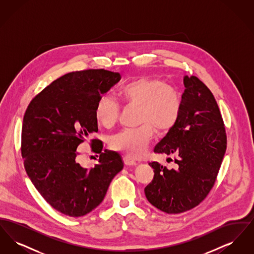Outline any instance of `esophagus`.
I'll use <instances>...</instances> for the list:
<instances>
[{
	"label": "esophagus",
	"mask_w": 254,
	"mask_h": 254,
	"mask_svg": "<svg viewBox=\"0 0 254 254\" xmlns=\"http://www.w3.org/2000/svg\"><path fill=\"white\" fill-rule=\"evenodd\" d=\"M123 160H124L125 165L127 166V167H132V166H136L137 165L136 161H134L132 158H130L129 156H125Z\"/></svg>",
	"instance_id": "1"
}]
</instances>
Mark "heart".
Here are the masks:
<instances>
[{
	"mask_svg": "<svg viewBox=\"0 0 254 254\" xmlns=\"http://www.w3.org/2000/svg\"><path fill=\"white\" fill-rule=\"evenodd\" d=\"M118 96L128 107L138 108L136 128L125 129L109 140V146L116 151L137 158L145 154L152 142L155 130L159 134L169 131L178 121L182 108L181 95L172 85L161 79L139 77L125 84ZM120 107L109 95L99 99L95 119L105 128L113 127L119 118Z\"/></svg>",
	"mask_w": 254,
	"mask_h": 254,
	"instance_id": "1",
	"label": "heart"
}]
</instances>
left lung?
I'll return each mask as SVG.
<instances>
[{
    "label": "left lung",
    "mask_w": 254,
    "mask_h": 254,
    "mask_svg": "<svg viewBox=\"0 0 254 254\" xmlns=\"http://www.w3.org/2000/svg\"><path fill=\"white\" fill-rule=\"evenodd\" d=\"M183 81L179 119L154 148L156 153L173 156L176 167L149 163L154 177L145 189L148 202L169 214L190 210L205 199L227 148L224 122L213 94L195 76L186 75Z\"/></svg>",
    "instance_id": "8db88e82"
}]
</instances>
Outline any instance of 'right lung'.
Segmentation results:
<instances>
[{"mask_svg":"<svg viewBox=\"0 0 254 254\" xmlns=\"http://www.w3.org/2000/svg\"><path fill=\"white\" fill-rule=\"evenodd\" d=\"M120 80L119 73L105 69L67 73L40 92L24 113V169L39 193L63 214L81 217L96 208L124 168L120 154L102 151L97 139L94 167L85 169L76 161L78 145L98 131L97 102Z\"/></svg>","mask_w":254,"mask_h":254,"instance_id":"1","label":"right lung"}]
</instances>
